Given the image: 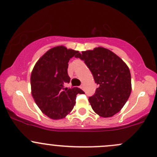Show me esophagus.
<instances>
[{
    "mask_svg": "<svg viewBox=\"0 0 157 157\" xmlns=\"http://www.w3.org/2000/svg\"><path fill=\"white\" fill-rule=\"evenodd\" d=\"M80 89H81V90H83V89H84V86L83 85L80 86Z\"/></svg>",
    "mask_w": 157,
    "mask_h": 157,
    "instance_id": "esophagus-1",
    "label": "esophagus"
}]
</instances>
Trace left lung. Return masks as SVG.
<instances>
[{"instance_id": "obj_1", "label": "left lung", "mask_w": 157, "mask_h": 157, "mask_svg": "<svg viewBox=\"0 0 157 157\" xmlns=\"http://www.w3.org/2000/svg\"><path fill=\"white\" fill-rule=\"evenodd\" d=\"M76 57L84 61L98 86L94 95L89 98L92 110L101 117H113L131 94L128 67L118 56L101 47L83 51Z\"/></svg>"}]
</instances>
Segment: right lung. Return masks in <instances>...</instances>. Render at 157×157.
<instances>
[{"label": "right lung", "mask_w": 157, "mask_h": 157, "mask_svg": "<svg viewBox=\"0 0 157 157\" xmlns=\"http://www.w3.org/2000/svg\"><path fill=\"white\" fill-rule=\"evenodd\" d=\"M78 51L58 46L49 49L34 65L31 74V95L43 113L52 120L65 117L74 108L76 96L84 92L69 89L68 62Z\"/></svg>", "instance_id": "right-lung-1"}]
</instances>
